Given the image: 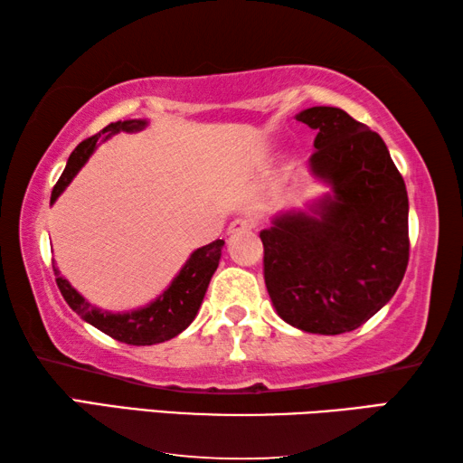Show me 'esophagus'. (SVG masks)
<instances>
[{
  "instance_id": "1",
  "label": "esophagus",
  "mask_w": 463,
  "mask_h": 463,
  "mask_svg": "<svg viewBox=\"0 0 463 463\" xmlns=\"http://www.w3.org/2000/svg\"><path fill=\"white\" fill-rule=\"evenodd\" d=\"M255 229L253 221H247V218H237L232 221L229 226V234H242V232H250Z\"/></svg>"
}]
</instances>
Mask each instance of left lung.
<instances>
[{"label":"left lung","mask_w":463,"mask_h":463,"mask_svg":"<svg viewBox=\"0 0 463 463\" xmlns=\"http://www.w3.org/2000/svg\"><path fill=\"white\" fill-rule=\"evenodd\" d=\"M296 120L317 130L310 171L331 187L308 210L263 229V276L273 308L300 331H355L396 294L409 265V195L378 132L341 108Z\"/></svg>","instance_id":"1"}]
</instances>
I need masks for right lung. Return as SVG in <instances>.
<instances>
[{"instance_id":"right-lung-1","label":"right lung","mask_w":463,"mask_h":463,"mask_svg":"<svg viewBox=\"0 0 463 463\" xmlns=\"http://www.w3.org/2000/svg\"><path fill=\"white\" fill-rule=\"evenodd\" d=\"M146 120H118L108 124V127L98 132L96 137L85 138L83 143L75 146L67 161V167L59 177L57 185L51 194V203L65 192V187L73 182V177L80 174V169L88 163L93 151L98 148V143L106 140L109 137L118 135V132H138L146 128ZM224 241H214L210 245H203L195 249L190 255V260L179 269L174 281L163 289L159 298H155L153 302H148L146 307L130 310V312H109L99 310L93 307L91 302L77 292V289L69 284V281L61 276L57 265L52 261L54 278H57V286L61 289L65 302L75 310L85 323L99 328L101 333L112 336V339L127 343V345H155L163 343L177 336L187 326L192 325V320L198 315L202 307L203 296L210 279H213L214 271L221 261Z\"/></svg>"}]
</instances>
